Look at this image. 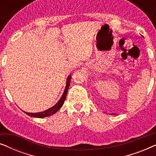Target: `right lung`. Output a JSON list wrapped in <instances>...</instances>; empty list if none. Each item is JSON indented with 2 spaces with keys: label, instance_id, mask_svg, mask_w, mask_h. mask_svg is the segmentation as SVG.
Instances as JSON below:
<instances>
[{
  "label": "right lung",
  "instance_id": "right-lung-1",
  "mask_svg": "<svg viewBox=\"0 0 156 156\" xmlns=\"http://www.w3.org/2000/svg\"><path fill=\"white\" fill-rule=\"evenodd\" d=\"M71 75H69L67 77V84H66V87L65 89V91H64V93L62 97L60 98V99L59 100L58 102L55 104V106H53L52 107H51L49 108L48 110L44 111V112H38V113H28V112H25V114L28 116H31V117H35V118H44V117H47L49 116H51V115L54 114L56 113L57 111H58L59 108H60L62 105L64 104V102H65L66 96H67V91L68 89H69V84H70V79H71Z\"/></svg>",
  "mask_w": 156,
  "mask_h": 156
}]
</instances>
